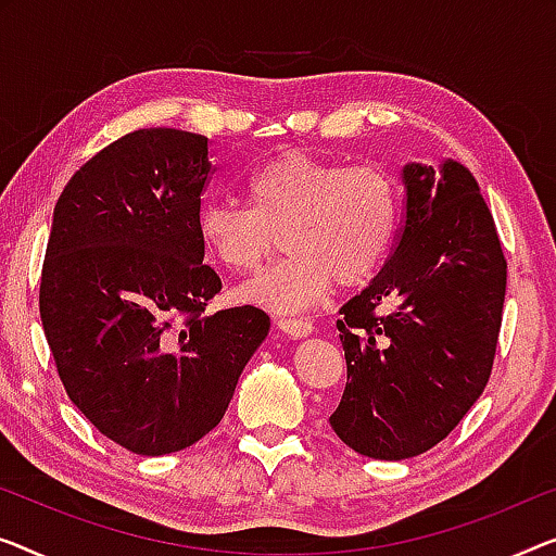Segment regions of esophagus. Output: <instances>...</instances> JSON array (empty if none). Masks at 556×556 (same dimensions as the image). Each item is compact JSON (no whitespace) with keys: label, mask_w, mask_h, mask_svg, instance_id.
<instances>
[{"label":"esophagus","mask_w":556,"mask_h":556,"mask_svg":"<svg viewBox=\"0 0 556 556\" xmlns=\"http://www.w3.org/2000/svg\"><path fill=\"white\" fill-rule=\"evenodd\" d=\"M277 327H279L281 331H285V334L292 337V339L309 337L312 331H314L312 321H306V319H292V317H285V319H279V321H277Z\"/></svg>","instance_id":"obj_1"}]
</instances>
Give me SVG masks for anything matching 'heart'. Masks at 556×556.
I'll return each instance as SVG.
<instances>
[{
  "label": "heart",
  "instance_id": "heart-1",
  "mask_svg": "<svg viewBox=\"0 0 556 556\" xmlns=\"http://www.w3.org/2000/svg\"><path fill=\"white\" fill-rule=\"evenodd\" d=\"M247 204L204 202L197 237L219 267L235 275L260 269L275 250L287 254L242 289L247 300L277 312L317 304L331 281L354 287L375 277L400 227V192L377 164L279 154L244 181Z\"/></svg>",
  "mask_w": 556,
  "mask_h": 556
}]
</instances>
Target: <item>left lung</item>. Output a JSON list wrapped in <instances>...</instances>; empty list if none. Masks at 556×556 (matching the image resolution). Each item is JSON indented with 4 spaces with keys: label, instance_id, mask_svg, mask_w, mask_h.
I'll return each instance as SVG.
<instances>
[{
    "label": "left lung",
    "instance_id": "1",
    "mask_svg": "<svg viewBox=\"0 0 556 556\" xmlns=\"http://www.w3.org/2000/svg\"><path fill=\"white\" fill-rule=\"evenodd\" d=\"M402 185L394 254L339 309L346 387L329 417L346 446L387 462L432 450L484 392L507 289L492 212L464 164L409 162Z\"/></svg>",
    "mask_w": 556,
    "mask_h": 556
}]
</instances>
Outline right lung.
Returning a JSON list of instances; mask_svg holds the SVG:
<instances>
[{"label":"right lung","mask_w":556,"mask_h":556,"mask_svg":"<svg viewBox=\"0 0 556 556\" xmlns=\"http://www.w3.org/2000/svg\"><path fill=\"white\" fill-rule=\"evenodd\" d=\"M210 139L137 129L94 154L54 206L39 314L60 379L124 450L162 457L219 425L269 334L252 304L219 294L197 237Z\"/></svg>","instance_id":"obj_1"}]
</instances>
